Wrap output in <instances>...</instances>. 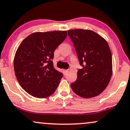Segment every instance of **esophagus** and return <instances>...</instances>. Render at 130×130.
Masks as SVG:
<instances>
[{"instance_id":"34e87169","label":"esophagus","mask_w":130,"mask_h":130,"mask_svg":"<svg viewBox=\"0 0 130 130\" xmlns=\"http://www.w3.org/2000/svg\"><path fill=\"white\" fill-rule=\"evenodd\" d=\"M62 72H63V74H64V75H66L67 74V73L68 72V70H62Z\"/></svg>"}]
</instances>
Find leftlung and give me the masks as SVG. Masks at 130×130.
<instances>
[{"mask_svg":"<svg viewBox=\"0 0 130 130\" xmlns=\"http://www.w3.org/2000/svg\"><path fill=\"white\" fill-rule=\"evenodd\" d=\"M68 31L83 67L78 70L77 80L71 84V88L83 98L99 95L107 87L112 73V55L107 41L92 30Z\"/></svg>","mask_w":130,"mask_h":130,"instance_id":"8db88e82","label":"left lung"}]
</instances>
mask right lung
Wrapping results in <instances>:
<instances>
[{
  "label": "right lung",
  "instance_id": "right-lung-1",
  "mask_svg": "<svg viewBox=\"0 0 130 130\" xmlns=\"http://www.w3.org/2000/svg\"><path fill=\"white\" fill-rule=\"evenodd\" d=\"M67 31L35 32L22 41L14 58L19 85L30 95L46 98L55 92L62 74L54 68L55 50L63 42Z\"/></svg>",
  "mask_w": 130,
  "mask_h": 130
}]
</instances>
